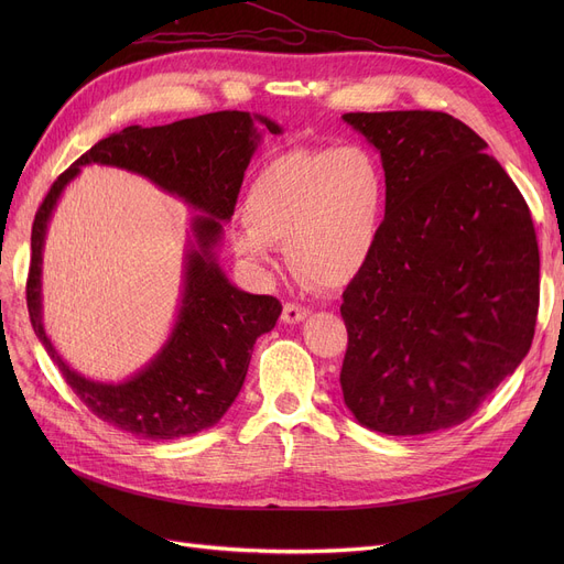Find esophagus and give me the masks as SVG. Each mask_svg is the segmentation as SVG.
Listing matches in <instances>:
<instances>
[{"mask_svg": "<svg viewBox=\"0 0 564 564\" xmlns=\"http://www.w3.org/2000/svg\"><path fill=\"white\" fill-rule=\"evenodd\" d=\"M308 308L306 306H300V304H285L283 306V315H281V319L285 322V324H300V322H304L306 317H308Z\"/></svg>", "mask_w": 564, "mask_h": 564, "instance_id": "1", "label": "esophagus"}]
</instances>
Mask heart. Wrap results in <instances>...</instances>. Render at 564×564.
<instances>
[{"label": "heart", "instance_id": "1", "mask_svg": "<svg viewBox=\"0 0 564 564\" xmlns=\"http://www.w3.org/2000/svg\"><path fill=\"white\" fill-rule=\"evenodd\" d=\"M387 207V173L366 148H294L256 173L245 200L249 224L232 230V247L264 267L274 242H288L304 279L340 288L370 264Z\"/></svg>", "mask_w": 564, "mask_h": 564}]
</instances>
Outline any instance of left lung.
<instances>
[{"instance_id": "8db88e82", "label": "left lung", "mask_w": 564, "mask_h": 564, "mask_svg": "<svg viewBox=\"0 0 564 564\" xmlns=\"http://www.w3.org/2000/svg\"><path fill=\"white\" fill-rule=\"evenodd\" d=\"M389 181L377 251L343 292L340 389L364 427L448 430L525 359L540 306L530 210L487 143L443 111L345 113Z\"/></svg>"}]
</instances>
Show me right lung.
Returning a JSON list of instances; mask_svg holds the SVG:
<instances>
[{
    "instance_id": "add662e5",
    "label": "right lung",
    "mask_w": 564,
    "mask_h": 564,
    "mask_svg": "<svg viewBox=\"0 0 564 564\" xmlns=\"http://www.w3.org/2000/svg\"><path fill=\"white\" fill-rule=\"evenodd\" d=\"M262 132L283 130L272 118L249 111H215L158 128L130 126L98 141L58 175L39 207L26 279L29 317L68 387L105 423L153 441L192 436L217 425L240 393L253 345L274 329L281 304L270 294L232 285L217 249ZM88 163L143 174L197 213L188 231L174 329L156 357L123 382H98L73 371L51 345L42 322L46 226L63 189Z\"/></svg>"
}]
</instances>
